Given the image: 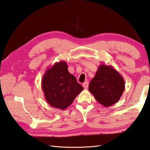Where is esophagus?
<instances>
[{
	"mask_svg": "<svg viewBox=\"0 0 150 150\" xmlns=\"http://www.w3.org/2000/svg\"><path fill=\"white\" fill-rule=\"evenodd\" d=\"M88 85H89L88 82H85L84 83H83V84H82L83 87V88H84L85 89H87V88H88Z\"/></svg>",
	"mask_w": 150,
	"mask_h": 150,
	"instance_id": "esophagus-1",
	"label": "esophagus"
}]
</instances>
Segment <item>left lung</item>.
I'll use <instances>...</instances> for the list:
<instances>
[{
	"label": "left lung",
	"mask_w": 150,
	"mask_h": 150,
	"mask_svg": "<svg viewBox=\"0 0 150 150\" xmlns=\"http://www.w3.org/2000/svg\"><path fill=\"white\" fill-rule=\"evenodd\" d=\"M89 90L105 107L116 103L125 90V81L112 66L101 64L89 84Z\"/></svg>",
	"instance_id": "8db88e82"
}]
</instances>
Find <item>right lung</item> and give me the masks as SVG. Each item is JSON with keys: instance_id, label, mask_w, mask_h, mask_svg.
I'll list each match as a JSON object with an SVG mask.
<instances>
[{"instance_id": "obj_1", "label": "right lung", "mask_w": 150, "mask_h": 150, "mask_svg": "<svg viewBox=\"0 0 150 150\" xmlns=\"http://www.w3.org/2000/svg\"><path fill=\"white\" fill-rule=\"evenodd\" d=\"M45 100L52 107L64 110L83 90L76 78L69 73L65 61H60L48 68L41 80Z\"/></svg>"}]
</instances>
